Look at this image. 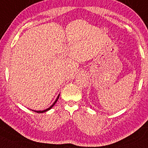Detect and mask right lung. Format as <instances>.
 Segmentation results:
<instances>
[{
	"label": "right lung",
	"instance_id": "1",
	"mask_svg": "<svg viewBox=\"0 0 148 148\" xmlns=\"http://www.w3.org/2000/svg\"><path fill=\"white\" fill-rule=\"evenodd\" d=\"M59 96H60V94H58V97H57V99H56V101H54V103H53L52 105H51V106L49 107V108H47V109H46V110H42V111H36V110H34V112H37V113H43V112H47V111H48V110H49L51 109V108H52L53 106H54L55 104H56V103L57 102V101H58V98H59Z\"/></svg>",
	"mask_w": 148,
	"mask_h": 148
}]
</instances>
